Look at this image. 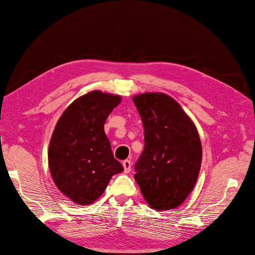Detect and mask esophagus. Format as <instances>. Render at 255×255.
<instances>
[{
	"mask_svg": "<svg viewBox=\"0 0 255 255\" xmlns=\"http://www.w3.org/2000/svg\"><path fill=\"white\" fill-rule=\"evenodd\" d=\"M122 164H123V167H124V172H126V173L130 172V170H131V161L126 159L122 162Z\"/></svg>",
	"mask_w": 255,
	"mask_h": 255,
	"instance_id": "1",
	"label": "esophagus"
}]
</instances>
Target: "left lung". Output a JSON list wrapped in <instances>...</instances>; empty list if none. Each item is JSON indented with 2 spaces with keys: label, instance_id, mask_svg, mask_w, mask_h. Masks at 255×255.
Returning a JSON list of instances; mask_svg holds the SVG:
<instances>
[{
  "label": "left lung",
  "instance_id": "obj_1",
  "mask_svg": "<svg viewBox=\"0 0 255 255\" xmlns=\"http://www.w3.org/2000/svg\"><path fill=\"white\" fill-rule=\"evenodd\" d=\"M133 102L144 128L134 178L152 209L171 210L186 200L199 175L202 145L197 128L167 95L147 93Z\"/></svg>",
  "mask_w": 255,
  "mask_h": 255
}]
</instances>
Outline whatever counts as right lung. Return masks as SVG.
I'll return each mask as SVG.
<instances>
[{"label": "right lung", "mask_w": 255, "mask_h": 255, "mask_svg": "<svg viewBox=\"0 0 255 255\" xmlns=\"http://www.w3.org/2000/svg\"><path fill=\"white\" fill-rule=\"evenodd\" d=\"M121 98L94 91L71 103L59 118L48 149L51 176L59 191L79 205H90L111 177L124 170L115 159L104 124Z\"/></svg>", "instance_id": "right-lung-1"}]
</instances>
